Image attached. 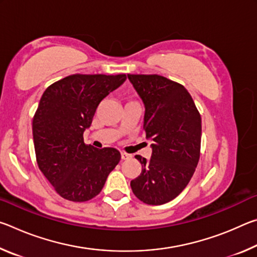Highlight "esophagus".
I'll return each mask as SVG.
<instances>
[{
  "label": "esophagus",
  "instance_id": "1",
  "mask_svg": "<svg viewBox=\"0 0 257 257\" xmlns=\"http://www.w3.org/2000/svg\"><path fill=\"white\" fill-rule=\"evenodd\" d=\"M129 158H132V155L124 153V152H122V153H121V159H122V160H127Z\"/></svg>",
  "mask_w": 257,
  "mask_h": 257
}]
</instances>
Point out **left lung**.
I'll list each match as a JSON object with an SVG mask.
<instances>
[{
    "label": "left lung",
    "mask_w": 257,
    "mask_h": 257,
    "mask_svg": "<svg viewBox=\"0 0 257 257\" xmlns=\"http://www.w3.org/2000/svg\"><path fill=\"white\" fill-rule=\"evenodd\" d=\"M128 78L145 104L143 129L153 141L150 161L135 156L142 172L130 186L139 201L162 205L186 188L196 170L201 155V114L179 82L160 75Z\"/></svg>",
    "instance_id": "8db88e82"
}]
</instances>
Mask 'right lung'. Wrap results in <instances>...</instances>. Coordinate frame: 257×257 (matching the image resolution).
<instances>
[{"mask_svg":"<svg viewBox=\"0 0 257 257\" xmlns=\"http://www.w3.org/2000/svg\"><path fill=\"white\" fill-rule=\"evenodd\" d=\"M125 75H70L45 89L33 118L38 168L61 197L87 202L101 193L121 159L113 147L84 143L98 104L122 84Z\"/></svg>","mask_w":257,"mask_h":257,"instance_id":"right-lung-1","label":"right lung"}]
</instances>
